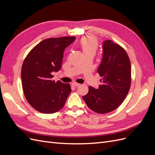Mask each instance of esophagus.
Here are the masks:
<instances>
[{
  "mask_svg": "<svg viewBox=\"0 0 155 155\" xmlns=\"http://www.w3.org/2000/svg\"><path fill=\"white\" fill-rule=\"evenodd\" d=\"M72 85L74 87H79V85H80V84L78 83H76V82H74V83H72Z\"/></svg>",
  "mask_w": 155,
  "mask_h": 155,
  "instance_id": "obj_1",
  "label": "esophagus"
}]
</instances>
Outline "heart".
I'll use <instances>...</instances> for the list:
<instances>
[{
    "label": "heart",
    "instance_id": "heart-1",
    "mask_svg": "<svg viewBox=\"0 0 155 155\" xmlns=\"http://www.w3.org/2000/svg\"><path fill=\"white\" fill-rule=\"evenodd\" d=\"M79 44L84 54L89 53L95 54L98 46L97 41L93 37H83L79 42Z\"/></svg>",
    "mask_w": 155,
    "mask_h": 155
}]
</instances>
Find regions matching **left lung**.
Wrapping results in <instances>:
<instances>
[{
    "instance_id": "1",
    "label": "left lung",
    "mask_w": 155,
    "mask_h": 155,
    "mask_svg": "<svg viewBox=\"0 0 155 155\" xmlns=\"http://www.w3.org/2000/svg\"><path fill=\"white\" fill-rule=\"evenodd\" d=\"M103 58L97 72L101 77L99 88L88 87L83 99L88 108L105 114L116 109L127 95L131 82V67L125 50L110 40L103 43Z\"/></svg>"
}]
</instances>
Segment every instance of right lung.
<instances>
[{"label":"right lung","instance_id":"right-lung-1","mask_svg":"<svg viewBox=\"0 0 155 155\" xmlns=\"http://www.w3.org/2000/svg\"><path fill=\"white\" fill-rule=\"evenodd\" d=\"M76 37L46 39L33 48L23 62L21 80L26 100L36 110L52 114L61 109L71 92L68 83L51 80L62 65L64 51Z\"/></svg>","mask_w":155,"mask_h":155}]
</instances>
